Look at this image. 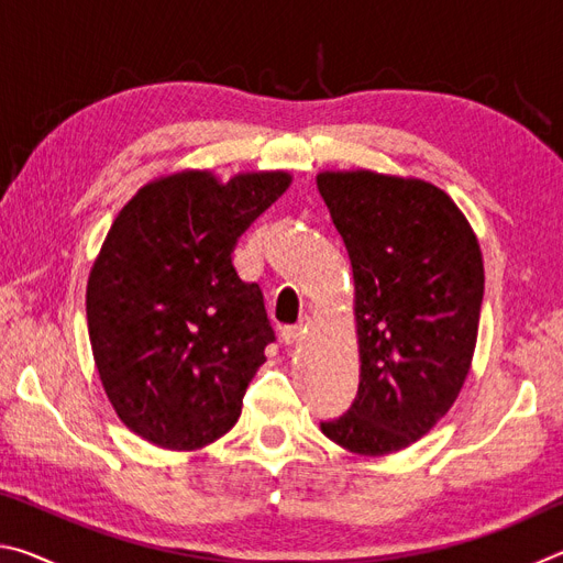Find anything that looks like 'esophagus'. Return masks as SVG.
<instances>
[{
  "label": "esophagus",
  "instance_id": "obj_1",
  "mask_svg": "<svg viewBox=\"0 0 563 563\" xmlns=\"http://www.w3.org/2000/svg\"><path fill=\"white\" fill-rule=\"evenodd\" d=\"M302 325H288V328H283V342L285 345H295V342H300L302 340Z\"/></svg>",
  "mask_w": 563,
  "mask_h": 563
}]
</instances>
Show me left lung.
<instances>
[{"instance_id": "1", "label": "left lung", "mask_w": 563, "mask_h": 563, "mask_svg": "<svg viewBox=\"0 0 563 563\" xmlns=\"http://www.w3.org/2000/svg\"><path fill=\"white\" fill-rule=\"evenodd\" d=\"M318 190L355 283L360 387L322 434L360 456L395 454L450 412L472 369L484 298L474 228L424 178L320 170Z\"/></svg>"}]
</instances>
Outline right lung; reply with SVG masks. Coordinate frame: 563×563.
Wrapping results in <instances>:
<instances>
[{
	"instance_id": "1",
	"label": "right lung",
	"mask_w": 563,
	"mask_h": 563,
	"mask_svg": "<svg viewBox=\"0 0 563 563\" xmlns=\"http://www.w3.org/2000/svg\"><path fill=\"white\" fill-rule=\"evenodd\" d=\"M290 170L151 178L113 218L87 283L89 340L113 412L141 440L196 452L241 417L273 340L263 292L233 265L238 238Z\"/></svg>"
}]
</instances>
